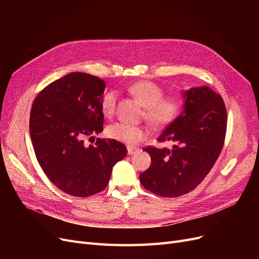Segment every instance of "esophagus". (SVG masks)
Instances as JSON below:
<instances>
[{"mask_svg":"<svg viewBox=\"0 0 259 259\" xmlns=\"http://www.w3.org/2000/svg\"><path fill=\"white\" fill-rule=\"evenodd\" d=\"M127 149H128V154L129 155H133V154H135V153L139 151V149L135 148V147H128Z\"/></svg>","mask_w":259,"mask_h":259,"instance_id":"34e87169","label":"esophagus"}]
</instances>
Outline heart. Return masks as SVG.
<instances>
[{
  "instance_id": "b5f03b06",
  "label": "heart",
  "mask_w": 259,
  "mask_h": 259,
  "mask_svg": "<svg viewBox=\"0 0 259 259\" xmlns=\"http://www.w3.org/2000/svg\"><path fill=\"white\" fill-rule=\"evenodd\" d=\"M129 92L145 107V117L155 128L165 127L179 116L183 108V100L179 95L162 97V90L152 81L140 80L129 87ZM117 93L107 91L101 100V109L105 116H111L115 110ZM110 139L127 145H135L145 140L148 130L143 126L116 121L107 127Z\"/></svg>"
}]
</instances>
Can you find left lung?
Instances as JSON below:
<instances>
[{"instance_id": "1", "label": "left lung", "mask_w": 259, "mask_h": 259, "mask_svg": "<svg viewBox=\"0 0 259 259\" xmlns=\"http://www.w3.org/2000/svg\"><path fill=\"white\" fill-rule=\"evenodd\" d=\"M184 111L160 134L171 149L147 147L151 165L140 174L142 185L156 195L179 197L194 190L219 158L227 131V110L220 94L208 86L183 92Z\"/></svg>"}]
</instances>
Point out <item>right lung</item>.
<instances>
[{
  "label": "right lung",
  "instance_id": "obj_1",
  "mask_svg": "<svg viewBox=\"0 0 259 259\" xmlns=\"http://www.w3.org/2000/svg\"><path fill=\"white\" fill-rule=\"evenodd\" d=\"M106 84L83 72H71L46 86L35 98L29 119L34 153L51 183L77 197L107 187L113 166L127 155L115 140L85 139L103 131L101 100Z\"/></svg>",
  "mask_w": 259,
  "mask_h": 259
}]
</instances>
